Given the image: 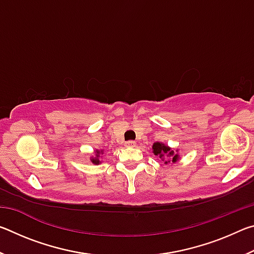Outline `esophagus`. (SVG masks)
<instances>
[{
    "label": "esophagus",
    "instance_id": "34e87169",
    "mask_svg": "<svg viewBox=\"0 0 254 254\" xmlns=\"http://www.w3.org/2000/svg\"><path fill=\"white\" fill-rule=\"evenodd\" d=\"M126 144H127V147H128V148H134L135 145H136L135 141H127Z\"/></svg>",
    "mask_w": 254,
    "mask_h": 254
}]
</instances>
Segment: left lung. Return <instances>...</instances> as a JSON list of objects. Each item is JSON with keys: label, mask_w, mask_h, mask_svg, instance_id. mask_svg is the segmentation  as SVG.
Returning a JSON list of instances; mask_svg holds the SVG:
<instances>
[{"label": "left lung", "mask_w": 254, "mask_h": 254, "mask_svg": "<svg viewBox=\"0 0 254 254\" xmlns=\"http://www.w3.org/2000/svg\"><path fill=\"white\" fill-rule=\"evenodd\" d=\"M152 152L166 165L167 163H176L180 159L178 150H174L162 142H154L152 145Z\"/></svg>", "instance_id": "8db88e82"}]
</instances>
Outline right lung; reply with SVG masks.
<instances>
[{"label":"right lung","mask_w":254,"mask_h":254,"mask_svg":"<svg viewBox=\"0 0 254 254\" xmlns=\"http://www.w3.org/2000/svg\"><path fill=\"white\" fill-rule=\"evenodd\" d=\"M102 154H103V150H97L96 149L95 154H94V156H92V157H89V158H91L92 163H94V165H100Z\"/></svg>","instance_id":"add662e5"}]
</instances>
